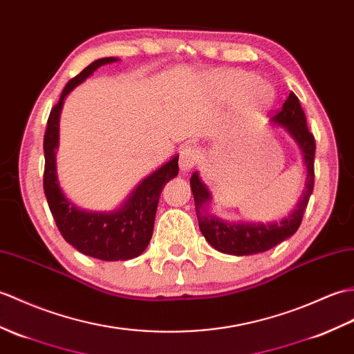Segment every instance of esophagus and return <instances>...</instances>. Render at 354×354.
I'll return each instance as SVG.
<instances>
[{"label": "esophagus", "mask_w": 354, "mask_h": 354, "mask_svg": "<svg viewBox=\"0 0 354 354\" xmlns=\"http://www.w3.org/2000/svg\"><path fill=\"white\" fill-rule=\"evenodd\" d=\"M199 162V152L192 146H184L179 152V167L183 171L192 170Z\"/></svg>", "instance_id": "1"}]
</instances>
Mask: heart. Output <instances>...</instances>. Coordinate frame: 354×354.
Wrapping results in <instances>:
<instances>
[{"mask_svg":"<svg viewBox=\"0 0 354 354\" xmlns=\"http://www.w3.org/2000/svg\"><path fill=\"white\" fill-rule=\"evenodd\" d=\"M217 84L220 88L223 90L227 95H235L240 92L241 88H244L249 83L253 81V75L248 72H241V71H226L221 72L220 75L216 78ZM271 97V90L270 87L262 83V81H257L253 83L249 88V95H248V109L249 110H259L262 106H266Z\"/></svg>","mask_w":354,"mask_h":354,"instance_id":"obj_1","label":"heart"}]
</instances>
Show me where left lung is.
Returning a JSON list of instances; mask_svg holds the SVG:
<instances>
[{"instance_id":"obj_1","label":"left lung","mask_w":354,"mask_h":354,"mask_svg":"<svg viewBox=\"0 0 354 354\" xmlns=\"http://www.w3.org/2000/svg\"><path fill=\"white\" fill-rule=\"evenodd\" d=\"M274 123H279L286 128V131L295 138L305 157L308 167V183L306 190L303 192L300 202L288 217L279 221V223H227L211 216L205 209V203H208L211 194L208 188L199 179V175H192V192L194 196L196 216L199 220L201 232L212 248L221 253L235 254V257H244V254L261 253L273 249L274 245L282 243L286 238L297 231L303 214H305L309 197L314 190L315 171H314V158H315V137L310 133L306 123L305 111H303L299 97L292 92L286 97L283 106L279 110L274 118Z\"/></svg>"}]
</instances>
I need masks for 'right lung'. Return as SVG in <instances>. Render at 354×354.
<instances>
[{
  "instance_id": "1",
  "label": "right lung",
  "mask_w": 354,
  "mask_h": 354,
  "mask_svg": "<svg viewBox=\"0 0 354 354\" xmlns=\"http://www.w3.org/2000/svg\"><path fill=\"white\" fill-rule=\"evenodd\" d=\"M113 62H118L116 57L96 60L69 80L59 102L49 113L44 137V190L55 225L66 241L87 257L101 261H127L143 253L151 241L161 190L166 183L178 175V155L145 178L128 201L113 212H87L73 207L62 193L55 175V149L59 146V119L63 100L100 66Z\"/></svg>"
}]
</instances>
